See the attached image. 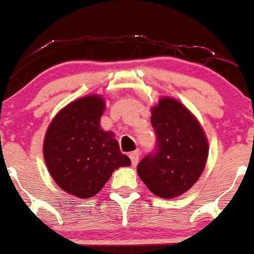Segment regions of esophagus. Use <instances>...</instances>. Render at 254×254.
<instances>
[{"instance_id": "1", "label": "esophagus", "mask_w": 254, "mask_h": 254, "mask_svg": "<svg viewBox=\"0 0 254 254\" xmlns=\"http://www.w3.org/2000/svg\"><path fill=\"white\" fill-rule=\"evenodd\" d=\"M129 159H131V162L133 166H136L137 162H138L139 159V151H133V152L129 153Z\"/></svg>"}]
</instances>
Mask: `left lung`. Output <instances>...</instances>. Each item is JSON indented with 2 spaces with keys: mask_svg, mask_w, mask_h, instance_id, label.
<instances>
[{
  "mask_svg": "<svg viewBox=\"0 0 254 254\" xmlns=\"http://www.w3.org/2000/svg\"><path fill=\"white\" fill-rule=\"evenodd\" d=\"M151 125L156 147L137 165V174L150 191L171 199L191 188L208 159V141L201 126L180 102L162 98L152 108Z\"/></svg>",
  "mask_w": 254,
  "mask_h": 254,
  "instance_id": "8db88e82",
  "label": "left lung"
}]
</instances>
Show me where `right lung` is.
Returning <instances> with one entry per match:
<instances>
[{"label": "right lung", "instance_id": "1", "mask_svg": "<svg viewBox=\"0 0 254 254\" xmlns=\"http://www.w3.org/2000/svg\"><path fill=\"white\" fill-rule=\"evenodd\" d=\"M106 104L88 95L63 108L49 126L44 159L55 183L74 196H94L120 166L131 160L120 150L112 132L101 128Z\"/></svg>", "mask_w": 254, "mask_h": 254}]
</instances>
